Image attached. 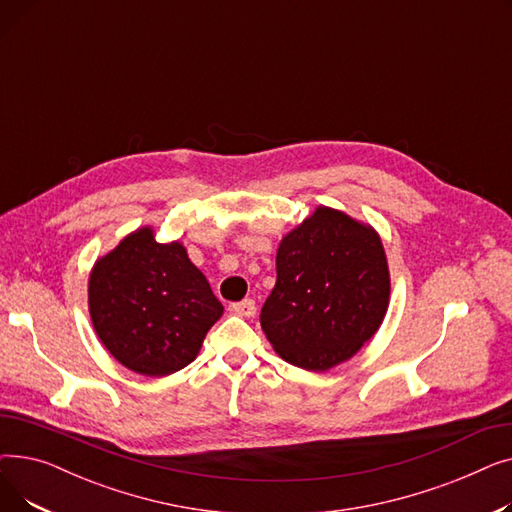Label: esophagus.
<instances>
[{"label": "esophagus", "mask_w": 512, "mask_h": 512, "mask_svg": "<svg viewBox=\"0 0 512 512\" xmlns=\"http://www.w3.org/2000/svg\"><path fill=\"white\" fill-rule=\"evenodd\" d=\"M255 311H257V307H255V301H253V299H245V301L232 303V305H230V313L240 315V317H253Z\"/></svg>", "instance_id": "1"}]
</instances>
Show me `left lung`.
Segmentation results:
<instances>
[{
	"label": "left lung",
	"instance_id": "8db88e82",
	"mask_svg": "<svg viewBox=\"0 0 512 512\" xmlns=\"http://www.w3.org/2000/svg\"><path fill=\"white\" fill-rule=\"evenodd\" d=\"M276 286L261 309L274 351L307 371H328L380 330L390 272L380 234L319 205L276 253Z\"/></svg>",
	"mask_w": 512,
	"mask_h": 512
}]
</instances>
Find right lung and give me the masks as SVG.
<instances>
[{"label":"right lung","instance_id":"right-lung-1","mask_svg":"<svg viewBox=\"0 0 512 512\" xmlns=\"http://www.w3.org/2000/svg\"><path fill=\"white\" fill-rule=\"evenodd\" d=\"M89 313L116 361L147 378H164L195 361L224 307L182 242H157L145 226L95 261Z\"/></svg>","mask_w":512,"mask_h":512}]
</instances>
